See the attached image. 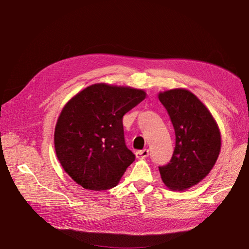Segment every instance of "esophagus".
I'll return each instance as SVG.
<instances>
[{
    "mask_svg": "<svg viewBox=\"0 0 249 249\" xmlns=\"http://www.w3.org/2000/svg\"><path fill=\"white\" fill-rule=\"evenodd\" d=\"M149 150L147 149H144V150H140V151H137L136 152V156L138 158H144V157H147L149 156Z\"/></svg>",
    "mask_w": 249,
    "mask_h": 249,
    "instance_id": "1",
    "label": "esophagus"
}]
</instances>
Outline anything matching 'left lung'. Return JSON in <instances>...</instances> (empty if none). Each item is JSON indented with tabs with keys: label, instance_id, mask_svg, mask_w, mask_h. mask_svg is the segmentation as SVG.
Returning a JSON list of instances; mask_svg holds the SVG:
<instances>
[{
	"label": "left lung",
	"instance_id": "obj_1",
	"mask_svg": "<svg viewBox=\"0 0 249 249\" xmlns=\"http://www.w3.org/2000/svg\"><path fill=\"white\" fill-rule=\"evenodd\" d=\"M176 133L170 161L160 166L162 182L172 190H184L198 184L212 170L220 152V133L208 108L183 89L160 93Z\"/></svg>",
	"mask_w": 249,
	"mask_h": 249
}]
</instances>
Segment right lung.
<instances>
[{
    "label": "right lung",
    "instance_id": "right-lung-1",
    "mask_svg": "<svg viewBox=\"0 0 249 249\" xmlns=\"http://www.w3.org/2000/svg\"><path fill=\"white\" fill-rule=\"evenodd\" d=\"M144 98L142 89L98 83L65 105L55 126L54 146L73 181L91 190L116 186L136 158L125 143L123 116Z\"/></svg>",
    "mask_w": 249,
    "mask_h": 249
}]
</instances>
